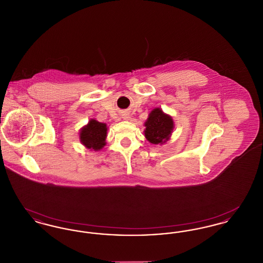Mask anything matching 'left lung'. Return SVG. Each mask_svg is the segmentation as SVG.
<instances>
[{
  "mask_svg": "<svg viewBox=\"0 0 263 263\" xmlns=\"http://www.w3.org/2000/svg\"><path fill=\"white\" fill-rule=\"evenodd\" d=\"M174 120L172 116L163 113L159 107L153 109L145 122V137L155 145H163L172 135L174 130Z\"/></svg>",
  "mask_w": 263,
  "mask_h": 263,
  "instance_id": "obj_1",
  "label": "left lung"
}]
</instances>
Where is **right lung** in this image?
<instances>
[{
	"label": "right lung",
	"instance_id": "1",
	"mask_svg": "<svg viewBox=\"0 0 263 263\" xmlns=\"http://www.w3.org/2000/svg\"><path fill=\"white\" fill-rule=\"evenodd\" d=\"M107 126L95 119H90L88 124L80 131V141L88 149L100 151L105 145Z\"/></svg>",
	"mask_w": 263,
	"mask_h": 263
}]
</instances>
